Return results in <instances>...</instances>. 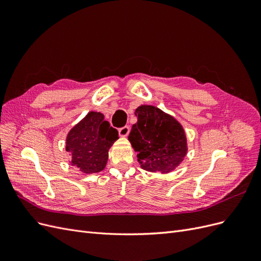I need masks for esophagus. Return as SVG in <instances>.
Returning a JSON list of instances; mask_svg holds the SVG:
<instances>
[{
    "instance_id": "obj_1",
    "label": "esophagus",
    "mask_w": 261,
    "mask_h": 261,
    "mask_svg": "<svg viewBox=\"0 0 261 261\" xmlns=\"http://www.w3.org/2000/svg\"><path fill=\"white\" fill-rule=\"evenodd\" d=\"M129 130H130V128H129V126H124V127H121L120 129H118V134H120V136H122V137H126L129 134Z\"/></svg>"
}]
</instances>
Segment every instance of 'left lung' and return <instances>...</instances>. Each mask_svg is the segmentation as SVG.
I'll use <instances>...</instances> for the list:
<instances>
[{
    "label": "left lung",
    "instance_id": "obj_1",
    "mask_svg": "<svg viewBox=\"0 0 261 261\" xmlns=\"http://www.w3.org/2000/svg\"><path fill=\"white\" fill-rule=\"evenodd\" d=\"M137 123L128 140L137 152L141 169L169 173L177 168L187 153V140L181 125L174 117L153 106L136 109Z\"/></svg>",
    "mask_w": 261,
    "mask_h": 261
}]
</instances>
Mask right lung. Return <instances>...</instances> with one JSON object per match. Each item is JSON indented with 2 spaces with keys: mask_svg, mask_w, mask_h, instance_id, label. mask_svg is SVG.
Returning <instances> with one entry per match:
<instances>
[{
  "mask_svg": "<svg viewBox=\"0 0 261 261\" xmlns=\"http://www.w3.org/2000/svg\"><path fill=\"white\" fill-rule=\"evenodd\" d=\"M118 138V132L110 126L100 112H89L69 130L66 151L70 152V164L83 173L91 174L103 170L109 149Z\"/></svg>",
  "mask_w": 261,
  "mask_h": 261,
  "instance_id": "add662e5",
  "label": "right lung"
}]
</instances>
